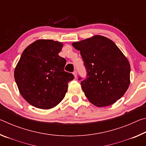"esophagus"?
Segmentation results:
<instances>
[{"label":"esophagus","instance_id":"esophagus-1","mask_svg":"<svg viewBox=\"0 0 146 146\" xmlns=\"http://www.w3.org/2000/svg\"><path fill=\"white\" fill-rule=\"evenodd\" d=\"M74 76H75V78H76V76H77V73H76V71H74V72L73 73Z\"/></svg>","mask_w":146,"mask_h":146}]
</instances>
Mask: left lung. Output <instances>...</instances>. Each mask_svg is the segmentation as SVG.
Masks as SVG:
<instances>
[{
    "instance_id": "8db88e82",
    "label": "left lung",
    "mask_w": 146,
    "mask_h": 146,
    "mask_svg": "<svg viewBox=\"0 0 146 146\" xmlns=\"http://www.w3.org/2000/svg\"><path fill=\"white\" fill-rule=\"evenodd\" d=\"M72 46L80 51L87 70V78L81 82V87L88 100L102 108L122 97L130 84L131 68L117 46L98 35L75 42Z\"/></svg>"
}]
</instances>
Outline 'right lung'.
<instances>
[{
  "label": "right lung",
  "instance_id": "1",
  "mask_svg": "<svg viewBox=\"0 0 146 146\" xmlns=\"http://www.w3.org/2000/svg\"><path fill=\"white\" fill-rule=\"evenodd\" d=\"M63 43L39 39L24 49L14 71L19 92L36 108H55L65 97L73 74L66 72V60L58 55Z\"/></svg>",
  "mask_w": 146,
  "mask_h": 146
}]
</instances>
